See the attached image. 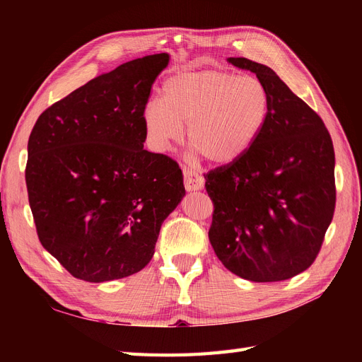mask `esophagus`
Listing matches in <instances>:
<instances>
[{
  "mask_svg": "<svg viewBox=\"0 0 362 362\" xmlns=\"http://www.w3.org/2000/svg\"><path fill=\"white\" fill-rule=\"evenodd\" d=\"M204 177L199 175L198 172H194L192 169H185L184 170V185L187 192H194V190H201L204 187Z\"/></svg>",
  "mask_w": 362,
  "mask_h": 362,
  "instance_id": "esophagus-1",
  "label": "esophagus"
}]
</instances>
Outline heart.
Returning <instances> with one entry per match:
<instances>
[{
  "label": "heart",
  "instance_id": "1",
  "mask_svg": "<svg viewBox=\"0 0 362 362\" xmlns=\"http://www.w3.org/2000/svg\"><path fill=\"white\" fill-rule=\"evenodd\" d=\"M269 112L266 86L255 76L229 71L182 72L163 86V98L144 110L149 140L168 149L187 125L190 146L210 163L242 158L264 128Z\"/></svg>",
  "mask_w": 362,
  "mask_h": 362
}]
</instances>
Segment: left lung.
Returning a JSON list of instances; mask_svg holds the SVG:
<instances>
[{"mask_svg": "<svg viewBox=\"0 0 362 362\" xmlns=\"http://www.w3.org/2000/svg\"><path fill=\"white\" fill-rule=\"evenodd\" d=\"M228 62L266 86L269 112L242 158L204 173L214 205L208 238L234 275L286 281L313 264L332 222V139L322 117L275 71L245 57Z\"/></svg>", "mask_w": 362, "mask_h": 362, "instance_id": "obj_1", "label": "left lung"}]
</instances>
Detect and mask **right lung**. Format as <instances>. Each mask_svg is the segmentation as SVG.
I'll use <instances>...</instances> for the list:
<instances>
[{"instance_id": "right-lung-1", "label": "right lung", "mask_w": 362, "mask_h": 362, "mask_svg": "<svg viewBox=\"0 0 362 362\" xmlns=\"http://www.w3.org/2000/svg\"><path fill=\"white\" fill-rule=\"evenodd\" d=\"M169 54L120 64L48 107L31 129L25 182L42 246L87 282L140 272L185 194L178 163L144 149V110Z\"/></svg>"}]
</instances>
